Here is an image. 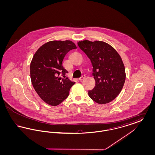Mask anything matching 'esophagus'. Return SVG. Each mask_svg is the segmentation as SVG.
Listing matches in <instances>:
<instances>
[{
	"label": "esophagus",
	"mask_w": 155,
	"mask_h": 155,
	"mask_svg": "<svg viewBox=\"0 0 155 155\" xmlns=\"http://www.w3.org/2000/svg\"><path fill=\"white\" fill-rule=\"evenodd\" d=\"M85 77H85V75H82L81 77L79 78V80L80 81H82L85 78Z\"/></svg>",
	"instance_id": "34e87169"
}]
</instances>
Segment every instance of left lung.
I'll use <instances>...</instances> for the list:
<instances>
[{
    "label": "left lung",
    "instance_id": "obj_1",
    "mask_svg": "<svg viewBox=\"0 0 155 155\" xmlns=\"http://www.w3.org/2000/svg\"><path fill=\"white\" fill-rule=\"evenodd\" d=\"M78 46L90 59L95 86L88 95L98 104L109 103L121 91L125 82V67L121 56L110 45L84 40Z\"/></svg>",
    "mask_w": 155,
    "mask_h": 155
}]
</instances>
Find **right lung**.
Masks as SVG:
<instances>
[{
	"label": "right lung",
	"instance_id": "1",
	"mask_svg": "<svg viewBox=\"0 0 155 155\" xmlns=\"http://www.w3.org/2000/svg\"><path fill=\"white\" fill-rule=\"evenodd\" d=\"M71 41H52L41 46L30 64L34 88L45 103L56 106L66 99L75 82L64 78L67 71L62 65L67 52L76 49Z\"/></svg>",
	"mask_w": 155,
	"mask_h": 155
}]
</instances>
